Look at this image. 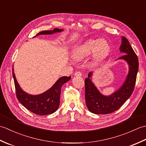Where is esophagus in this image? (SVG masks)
<instances>
[{"instance_id": "1", "label": "esophagus", "mask_w": 146, "mask_h": 146, "mask_svg": "<svg viewBox=\"0 0 146 146\" xmlns=\"http://www.w3.org/2000/svg\"><path fill=\"white\" fill-rule=\"evenodd\" d=\"M75 75L76 76H78V77H81L82 76V73L80 72V71H76V72L75 73Z\"/></svg>"}]
</instances>
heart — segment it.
Masks as SVG:
<instances>
[{
  "mask_svg": "<svg viewBox=\"0 0 146 146\" xmlns=\"http://www.w3.org/2000/svg\"><path fill=\"white\" fill-rule=\"evenodd\" d=\"M94 51L95 60H100L106 57L110 51V46L105 40L89 39L78 46L73 51V56L76 59H82Z\"/></svg>",
  "mask_w": 146,
  "mask_h": 146,
  "instance_id": "obj_1",
  "label": "heart"
}]
</instances>
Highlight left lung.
Segmentation results:
<instances>
[{
    "label": "left lung",
    "instance_id": "1",
    "mask_svg": "<svg viewBox=\"0 0 146 146\" xmlns=\"http://www.w3.org/2000/svg\"><path fill=\"white\" fill-rule=\"evenodd\" d=\"M120 52L125 54L119 59L124 60L129 66V74L122 86L109 96L101 94L92 82V73L90 72L85 80V102L88 109L95 114H108L117 110L131 97L135 85L139 69L137 56L133 50L129 41L124 36L122 38Z\"/></svg>",
    "mask_w": 146,
    "mask_h": 146
}]
</instances>
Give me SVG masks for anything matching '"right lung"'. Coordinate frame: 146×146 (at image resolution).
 I'll use <instances>...</instances> for the list:
<instances>
[{"mask_svg":"<svg viewBox=\"0 0 146 146\" xmlns=\"http://www.w3.org/2000/svg\"><path fill=\"white\" fill-rule=\"evenodd\" d=\"M63 31V29H62L54 28L52 31H44L40 32L37 34L36 36L52 35L53 33L61 32ZM12 75L14 80L16 96L18 100L27 110L39 115L51 114L58 110L60 102L61 86L64 83H66L71 79V76L61 77L48 90L41 94L32 95L27 94L21 89L15 78L14 69H12Z\"/></svg>","mask_w":146,"mask_h":146,"instance_id":"add662e5","label":"right lung"}]
</instances>
